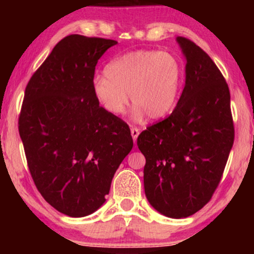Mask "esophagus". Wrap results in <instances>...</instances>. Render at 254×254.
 <instances>
[{
	"mask_svg": "<svg viewBox=\"0 0 254 254\" xmlns=\"http://www.w3.org/2000/svg\"><path fill=\"white\" fill-rule=\"evenodd\" d=\"M130 134H131V137H133L134 142H136V138L138 136V134H140V129H138L137 127H131L130 128Z\"/></svg>",
	"mask_w": 254,
	"mask_h": 254,
	"instance_id": "1",
	"label": "esophagus"
}]
</instances>
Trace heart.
Instances as JSON below:
<instances>
[{"mask_svg":"<svg viewBox=\"0 0 254 254\" xmlns=\"http://www.w3.org/2000/svg\"><path fill=\"white\" fill-rule=\"evenodd\" d=\"M184 69L175 55L155 50H138L114 59L105 76L93 81V93L110 116L124 112L128 96L135 120L147 113L151 119L168 116L175 107L183 84Z\"/></svg>","mask_w":254,"mask_h":254,"instance_id":"b5f03b06","label":"heart"}]
</instances>
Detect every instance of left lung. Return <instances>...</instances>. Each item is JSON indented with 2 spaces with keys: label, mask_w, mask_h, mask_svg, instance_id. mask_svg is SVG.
Masks as SVG:
<instances>
[{
  "label": "left lung",
  "mask_w": 254,
  "mask_h": 254,
  "mask_svg": "<svg viewBox=\"0 0 254 254\" xmlns=\"http://www.w3.org/2000/svg\"><path fill=\"white\" fill-rule=\"evenodd\" d=\"M186 59L185 88L176 109L137 137L145 157L149 203L172 218L190 216L209 202L234 144L230 91L206 52L177 37Z\"/></svg>",
  "instance_id": "8db88e82"
}]
</instances>
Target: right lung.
I'll list each match as a JSON object with an SVG mask.
<instances>
[{"instance_id": "1", "label": "right lung", "mask_w": 254, "mask_h": 254, "mask_svg": "<svg viewBox=\"0 0 254 254\" xmlns=\"http://www.w3.org/2000/svg\"><path fill=\"white\" fill-rule=\"evenodd\" d=\"M118 43L70 34L55 45L27 83L18 129L41 195L70 217L106 201L113 176L133 148L128 125L93 93L97 62Z\"/></svg>"}]
</instances>
